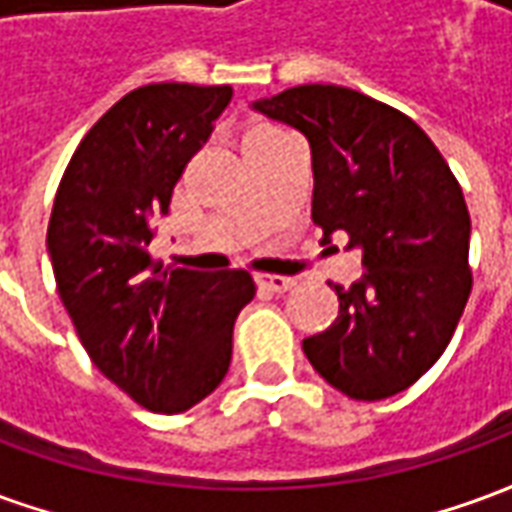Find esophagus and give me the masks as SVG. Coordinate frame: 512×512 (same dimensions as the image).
I'll list each match as a JSON object with an SVG mask.
<instances>
[{"label": "esophagus", "mask_w": 512, "mask_h": 512, "mask_svg": "<svg viewBox=\"0 0 512 512\" xmlns=\"http://www.w3.org/2000/svg\"><path fill=\"white\" fill-rule=\"evenodd\" d=\"M255 282L257 288L271 290V293H288V290L296 285L290 277H271V274H257Z\"/></svg>", "instance_id": "1"}]
</instances>
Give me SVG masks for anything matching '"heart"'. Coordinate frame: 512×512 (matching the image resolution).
<instances>
[{"instance_id":"b5f03b06","label":"heart","mask_w":512,"mask_h":512,"mask_svg":"<svg viewBox=\"0 0 512 512\" xmlns=\"http://www.w3.org/2000/svg\"><path fill=\"white\" fill-rule=\"evenodd\" d=\"M277 134H279L277 128L260 126V128H255V131H249V136H246V142H260V139H271V136H277Z\"/></svg>"}]
</instances>
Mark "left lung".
<instances>
[{"mask_svg":"<svg viewBox=\"0 0 512 512\" xmlns=\"http://www.w3.org/2000/svg\"><path fill=\"white\" fill-rule=\"evenodd\" d=\"M307 136L312 222L348 235L365 274L334 285L337 321L304 340L310 365L354 400L403 392L444 354L472 293L469 211L422 128L370 95L301 84L252 104Z\"/></svg>","mask_w":512,"mask_h":512,"instance_id":"8db88e82","label":"left lung"}]
</instances>
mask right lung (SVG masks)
<instances>
[{
    "label": "right lung",
    "mask_w": 512,
    "mask_h": 512,
    "mask_svg": "<svg viewBox=\"0 0 512 512\" xmlns=\"http://www.w3.org/2000/svg\"><path fill=\"white\" fill-rule=\"evenodd\" d=\"M233 98L230 84L161 82L120 98L60 180L49 246L57 290L93 365L139 406L180 414L222 384L238 312L255 296L244 268L189 271L153 260L150 219Z\"/></svg>",
    "instance_id": "obj_1"
}]
</instances>
